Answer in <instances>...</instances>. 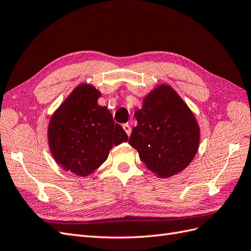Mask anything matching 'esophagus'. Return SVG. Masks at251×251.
I'll return each instance as SVG.
<instances>
[{"instance_id": "esophagus-1", "label": "esophagus", "mask_w": 251, "mask_h": 251, "mask_svg": "<svg viewBox=\"0 0 251 251\" xmlns=\"http://www.w3.org/2000/svg\"><path fill=\"white\" fill-rule=\"evenodd\" d=\"M123 127H124L125 132L127 134V136H130V135H131V132H132V128H131V126H128L127 124H126V125H124V126H123Z\"/></svg>"}]
</instances>
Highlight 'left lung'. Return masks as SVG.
<instances>
[{
    "instance_id": "obj_1",
    "label": "left lung",
    "mask_w": 251,
    "mask_h": 251,
    "mask_svg": "<svg viewBox=\"0 0 251 251\" xmlns=\"http://www.w3.org/2000/svg\"><path fill=\"white\" fill-rule=\"evenodd\" d=\"M138 125L128 143L158 178H170L185 170L200 144L195 114L170 85L160 83L143 98L135 112Z\"/></svg>"
}]
</instances>
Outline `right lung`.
<instances>
[{"instance_id": "obj_1", "label": "right lung", "mask_w": 251, "mask_h": 251, "mask_svg": "<svg viewBox=\"0 0 251 251\" xmlns=\"http://www.w3.org/2000/svg\"><path fill=\"white\" fill-rule=\"evenodd\" d=\"M93 85L81 82L52 114L47 138L51 154L66 172L79 177L93 174L107 160L113 146L128 140Z\"/></svg>"}]
</instances>
